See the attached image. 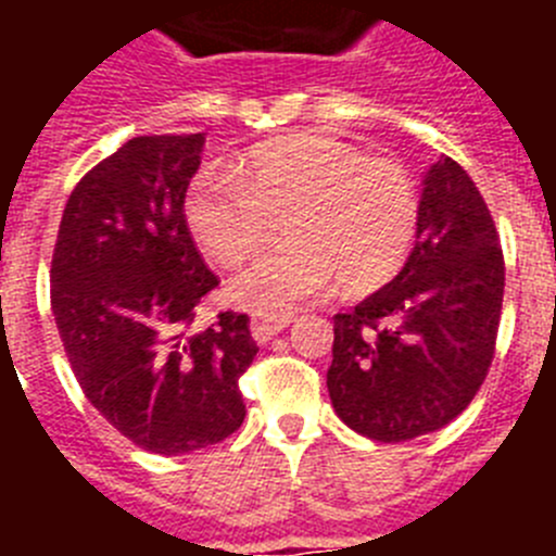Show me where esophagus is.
I'll list each match as a JSON object with an SVG mask.
<instances>
[{
    "label": "esophagus",
    "mask_w": 556,
    "mask_h": 556,
    "mask_svg": "<svg viewBox=\"0 0 556 556\" xmlns=\"http://www.w3.org/2000/svg\"><path fill=\"white\" fill-rule=\"evenodd\" d=\"M292 323V317L289 314H267V317H262V314H253V320H250V333H253L255 342H269V339L275 337V333H281L283 328Z\"/></svg>",
    "instance_id": "esophagus-1"
}]
</instances>
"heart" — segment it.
Here are the masks:
<instances>
[{"mask_svg": "<svg viewBox=\"0 0 556 556\" xmlns=\"http://www.w3.org/2000/svg\"><path fill=\"white\" fill-rule=\"evenodd\" d=\"M191 239L219 267H233L287 217L292 244L258 255L230 278V298L258 314H283L337 278L367 292L404 267L420 200L397 161L328 139L294 136L255 147L233 166H211L186 194Z\"/></svg>", "mask_w": 556, "mask_h": 556, "instance_id": "heart-1", "label": "heart"}]
</instances>
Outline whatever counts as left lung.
Segmentation results:
<instances>
[{"label":"left lung","instance_id":"left-lung-1","mask_svg":"<svg viewBox=\"0 0 556 556\" xmlns=\"http://www.w3.org/2000/svg\"><path fill=\"white\" fill-rule=\"evenodd\" d=\"M504 301V255L484 198L456 161L426 169L404 269L333 317L326 384L348 429L404 443L468 409L488 376Z\"/></svg>","mask_w":556,"mask_h":556}]
</instances>
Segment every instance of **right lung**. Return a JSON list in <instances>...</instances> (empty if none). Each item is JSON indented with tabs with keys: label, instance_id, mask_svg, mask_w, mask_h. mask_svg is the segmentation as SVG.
Instances as JSON below:
<instances>
[{
	"label": "right lung",
	"instance_id": "1",
	"mask_svg": "<svg viewBox=\"0 0 556 556\" xmlns=\"http://www.w3.org/2000/svg\"><path fill=\"white\" fill-rule=\"evenodd\" d=\"M205 132L139 136L75 186L52 255V314L86 397L139 448L180 456L244 420L239 378L258 353L248 314L198 328L217 287L184 200Z\"/></svg>",
	"mask_w": 556,
	"mask_h": 556
}]
</instances>
